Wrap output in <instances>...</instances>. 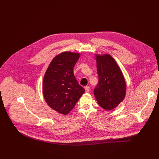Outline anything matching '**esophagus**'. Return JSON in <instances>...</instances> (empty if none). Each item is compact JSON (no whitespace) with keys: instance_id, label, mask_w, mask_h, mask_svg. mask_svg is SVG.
Wrapping results in <instances>:
<instances>
[{"instance_id":"34e87169","label":"esophagus","mask_w":159,"mask_h":159,"mask_svg":"<svg viewBox=\"0 0 159 159\" xmlns=\"http://www.w3.org/2000/svg\"><path fill=\"white\" fill-rule=\"evenodd\" d=\"M85 93H88L90 91V88H89V87L86 86V87H85Z\"/></svg>"}]
</instances>
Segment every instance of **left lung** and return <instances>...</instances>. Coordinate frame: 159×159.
<instances>
[{
  "label": "left lung",
  "instance_id": "1",
  "mask_svg": "<svg viewBox=\"0 0 159 159\" xmlns=\"http://www.w3.org/2000/svg\"><path fill=\"white\" fill-rule=\"evenodd\" d=\"M98 85L94 90L99 105L106 111L117 107L126 96V84L115 60L109 54H96Z\"/></svg>",
  "mask_w": 159,
  "mask_h": 159
}]
</instances>
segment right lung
Masks as SVG:
<instances>
[{
    "mask_svg": "<svg viewBox=\"0 0 159 159\" xmlns=\"http://www.w3.org/2000/svg\"><path fill=\"white\" fill-rule=\"evenodd\" d=\"M80 53L63 52L56 55L44 74L43 94L45 101L53 110L66 115L74 107L85 89L74 74V67Z\"/></svg>",
    "mask_w": 159,
    "mask_h": 159,
    "instance_id": "obj_1",
    "label": "right lung"
}]
</instances>
